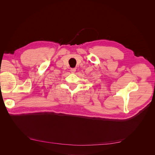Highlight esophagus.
Here are the masks:
<instances>
[{"instance_id": "1", "label": "esophagus", "mask_w": 155, "mask_h": 155, "mask_svg": "<svg viewBox=\"0 0 155 155\" xmlns=\"http://www.w3.org/2000/svg\"><path fill=\"white\" fill-rule=\"evenodd\" d=\"M70 71H71V72L72 73H74L76 71V68H71V69L70 70Z\"/></svg>"}]
</instances>
